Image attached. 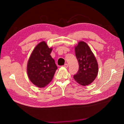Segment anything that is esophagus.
I'll use <instances>...</instances> for the list:
<instances>
[{"instance_id": "34e87169", "label": "esophagus", "mask_w": 124, "mask_h": 124, "mask_svg": "<svg viewBox=\"0 0 124 124\" xmlns=\"http://www.w3.org/2000/svg\"><path fill=\"white\" fill-rule=\"evenodd\" d=\"M63 67H64V68H67L68 67V64H65L64 65H63Z\"/></svg>"}]
</instances>
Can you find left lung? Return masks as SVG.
<instances>
[{"label": "left lung", "mask_w": 124, "mask_h": 124, "mask_svg": "<svg viewBox=\"0 0 124 124\" xmlns=\"http://www.w3.org/2000/svg\"><path fill=\"white\" fill-rule=\"evenodd\" d=\"M75 53L79 70L73 78L81 85H88L94 80L98 73L96 58L88 45L84 41H80L75 47Z\"/></svg>", "instance_id": "left-lung-1"}]
</instances>
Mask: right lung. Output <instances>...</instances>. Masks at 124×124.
I'll return each instance as SVG.
<instances>
[{"mask_svg": "<svg viewBox=\"0 0 124 124\" xmlns=\"http://www.w3.org/2000/svg\"><path fill=\"white\" fill-rule=\"evenodd\" d=\"M52 51L45 42L42 41L36 46L28 61V77L38 87L48 85L57 69L54 60L50 55Z\"/></svg>", "mask_w": 124, "mask_h": 124, "instance_id": "obj_1", "label": "right lung"}]
</instances>
